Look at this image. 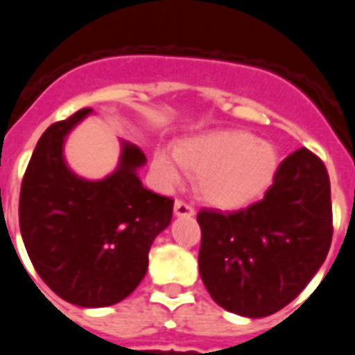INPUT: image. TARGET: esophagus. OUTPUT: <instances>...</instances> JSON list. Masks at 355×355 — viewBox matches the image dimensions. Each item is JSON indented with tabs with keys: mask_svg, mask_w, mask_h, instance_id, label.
Here are the masks:
<instances>
[{
	"mask_svg": "<svg viewBox=\"0 0 355 355\" xmlns=\"http://www.w3.org/2000/svg\"><path fill=\"white\" fill-rule=\"evenodd\" d=\"M196 213L193 206H190L188 202H184L183 199H175L174 202V215L175 216H192Z\"/></svg>",
	"mask_w": 355,
	"mask_h": 355,
	"instance_id": "obj_1",
	"label": "esophagus"
}]
</instances>
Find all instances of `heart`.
I'll use <instances>...</instances> for the list:
<instances>
[{
	"label": "heart",
	"instance_id": "obj_1",
	"mask_svg": "<svg viewBox=\"0 0 355 355\" xmlns=\"http://www.w3.org/2000/svg\"><path fill=\"white\" fill-rule=\"evenodd\" d=\"M175 157L187 171L197 174L200 197L227 209L247 205L258 196L270 183L277 165L274 147L245 131H218L184 140L175 147ZM177 162L167 150H158L153 167L165 183H175L180 178Z\"/></svg>",
	"mask_w": 355,
	"mask_h": 355
}]
</instances>
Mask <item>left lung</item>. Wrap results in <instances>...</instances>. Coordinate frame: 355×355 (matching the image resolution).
Masks as SVG:
<instances>
[{"mask_svg":"<svg viewBox=\"0 0 355 355\" xmlns=\"http://www.w3.org/2000/svg\"><path fill=\"white\" fill-rule=\"evenodd\" d=\"M199 272L218 306L249 318L277 313L307 286L332 240L331 181L300 147L281 162L265 197L238 211L202 208Z\"/></svg>","mask_w":355,"mask_h":355,"instance_id":"left-lung-1","label":"left lung"}]
</instances>
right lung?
Listing matches in <instances>:
<instances>
[{"label":"right lung","mask_w":355,"mask_h":355,"mask_svg":"<svg viewBox=\"0 0 355 355\" xmlns=\"http://www.w3.org/2000/svg\"><path fill=\"white\" fill-rule=\"evenodd\" d=\"M92 110L44 131L21 183L19 227L37 274L60 299L81 307L121 302L147 272L153 240L172 220L174 199L150 192L137 168L146 155L122 146L121 165L101 181L72 174L65 135Z\"/></svg>","instance_id":"right-lung-1"}]
</instances>
